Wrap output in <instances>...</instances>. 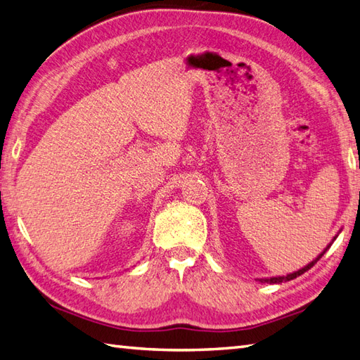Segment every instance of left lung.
Returning a JSON list of instances; mask_svg holds the SVG:
<instances>
[{
	"mask_svg": "<svg viewBox=\"0 0 360 360\" xmlns=\"http://www.w3.org/2000/svg\"><path fill=\"white\" fill-rule=\"evenodd\" d=\"M336 237H338V236H336ZM336 237L333 238L331 243H330L328 246H326L325 250H323L321 254H319L317 257H316L313 262H309L308 265H305V266H303V268H300V269H297V271H294V273H291V274H286V276H276V277H268V278H257V281H259L260 283H283V282H290V281H292V278H295V277L302 276L303 273H307L308 269L313 268V266L316 265V263L322 259V255H323L326 251L330 250V246L333 245V242H334V240H336Z\"/></svg>",
	"mask_w": 360,
	"mask_h": 360,
	"instance_id": "1",
	"label": "left lung"
}]
</instances>
